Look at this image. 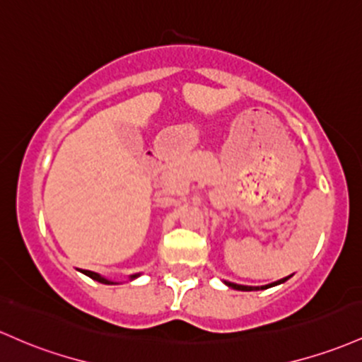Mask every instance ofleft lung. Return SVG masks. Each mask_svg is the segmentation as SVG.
I'll list each match as a JSON object with an SVG mask.
<instances>
[{"label":"left lung","mask_w":362,"mask_h":362,"mask_svg":"<svg viewBox=\"0 0 362 362\" xmlns=\"http://www.w3.org/2000/svg\"><path fill=\"white\" fill-rule=\"evenodd\" d=\"M285 280H288V276L287 278H281V280H278V281H275V284H269V285H264V287H247V285H237V284H232V281H225L226 285H228V287H232V288H235V291H245V292H249V291H263V288H269V287H275V285H278V284H284Z\"/></svg>","instance_id":"left-lung-1"}]
</instances>
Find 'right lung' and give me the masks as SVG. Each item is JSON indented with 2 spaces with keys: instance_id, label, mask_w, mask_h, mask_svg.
Segmentation results:
<instances>
[{
  "instance_id": "1",
  "label": "right lung",
  "mask_w": 362,
  "mask_h": 362,
  "mask_svg": "<svg viewBox=\"0 0 362 362\" xmlns=\"http://www.w3.org/2000/svg\"><path fill=\"white\" fill-rule=\"evenodd\" d=\"M82 273H84V275H87L89 278H93V280H96V281H99V284H106V285H113V281H110V280H106V278H103V276H99L98 273H94V272H89V269H82ZM139 275H132L130 276V280H134V278H137Z\"/></svg>"
}]
</instances>
